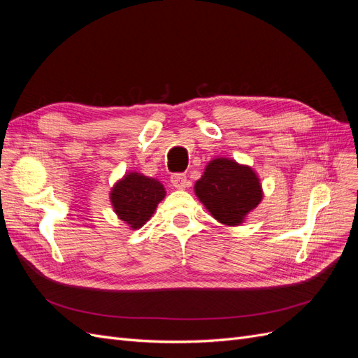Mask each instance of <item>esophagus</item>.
<instances>
[{
    "instance_id": "34e87169",
    "label": "esophagus",
    "mask_w": 358,
    "mask_h": 358,
    "mask_svg": "<svg viewBox=\"0 0 358 358\" xmlns=\"http://www.w3.org/2000/svg\"><path fill=\"white\" fill-rule=\"evenodd\" d=\"M170 182L173 183V187L178 188V189L187 188V187H188V183H189V182H188V179H187V176L183 175V173H175V175H171Z\"/></svg>"
}]
</instances>
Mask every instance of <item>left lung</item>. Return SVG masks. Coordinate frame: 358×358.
Here are the masks:
<instances>
[{
    "label": "left lung",
    "mask_w": 358,
    "mask_h": 358,
    "mask_svg": "<svg viewBox=\"0 0 358 358\" xmlns=\"http://www.w3.org/2000/svg\"><path fill=\"white\" fill-rule=\"evenodd\" d=\"M194 192L216 221L229 227L245 222L263 200V188L252 167L218 157L208 162Z\"/></svg>",
    "instance_id": "8db88e82"
}]
</instances>
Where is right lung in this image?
<instances>
[{
	"instance_id": "right-lung-1",
	"label": "right lung",
	"mask_w": 358,
	"mask_h": 358,
	"mask_svg": "<svg viewBox=\"0 0 358 358\" xmlns=\"http://www.w3.org/2000/svg\"><path fill=\"white\" fill-rule=\"evenodd\" d=\"M109 197L117 218L131 230H138L150 220L158 203L166 197V188L154 178L129 171L112 187Z\"/></svg>"
}]
</instances>
